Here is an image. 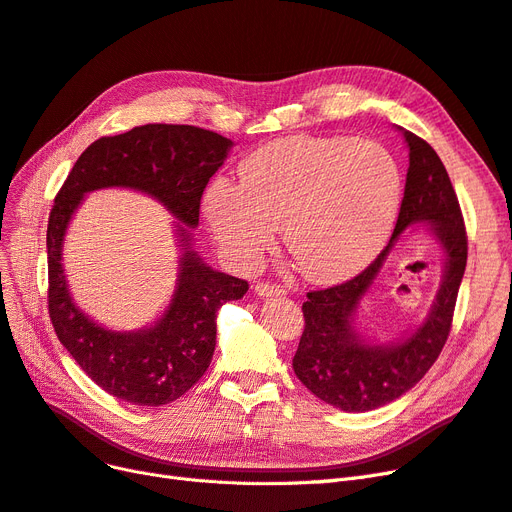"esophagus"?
I'll use <instances>...</instances> for the list:
<instances>
[{"instance_id":"obj_1","label":"esophagus","mask_w":512,"mask_h":512,"mask_svg":"<svg viewBox=\"0 0 512 512\" xmlns=\"http://www.w3.org/2000/svg\"><path fill=\"white\" fill-rule=\"evenodd\" d=\"M255 293L259 297H280V295H285V289L278 285H272V282H259V285L255 287Z\"/></svg>"}]
</instances>
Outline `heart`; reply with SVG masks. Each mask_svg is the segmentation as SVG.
<instances>
[{"label": "heart", "mask_w": 512, "mask_h": 512, "mask_svg": "<svg viewBox=\"0 0 512 512\" xmlns=\"http://www.w3.org/2000/svg\"><path fill=\"white\" fill-rule=\"evenodd\" d=\"M240 185L217 179L204 217L221 249L251 266L282 230L299 274L342 282L380 255L399 215L403 173L390 151L350 137H287L255 149Z\"/></svg>", "instance_id": "obj_1"}]
</instances>
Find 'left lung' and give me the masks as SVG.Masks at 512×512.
Masks as SVG:
<instances>
[{
  "label": "left lung",
  "mask_w": 512,
  "mask_h": 512,
  "mask_svg": "<svg viewBox=\"0 0 512 512\" xmlns=\"http://www.w3.org/2000/svg\"><path fill=\"white\" fill-rule=\"evenodd\" d=\"M399 128L409 147V170L401 213L386 249L352 280L304 301V333L293 356L295 375L320 401L363 413L384 407L418 384L437 361L449 331L466 270L468 238L447 170L424 139ZM426 222L444 246L446 272L425 323L399 343L371 345L353 329L360 299L407 226Z\"/></svg>",
  "instance_id": "8db88e82"
}]
</instances>
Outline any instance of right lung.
<instances>
[{"label":"right lung","mask_w":512,"mask_h":512,"mask_svg":"<svg viewBox=\"0 0 512 512\" xmlns=\"http://www.w3.org/2000/svg\"><path fill=\"white\" fill-rule=\"evenodd\" d=\"M234 143L213 130L187 124H145L103 137L73 164L48 219V312L59 342L90 380L116 399L160 407L177 401L211 365L217 310L240 299L249 282L206 266L194 251L189 227L198 225L202 192ZM128 186L156 197L184 225V253L174 299L151 328L111 332L70 299L62 270L68 221L94 188Z\"/></svg>","instance_id":"add662e5"}]
</instances>
